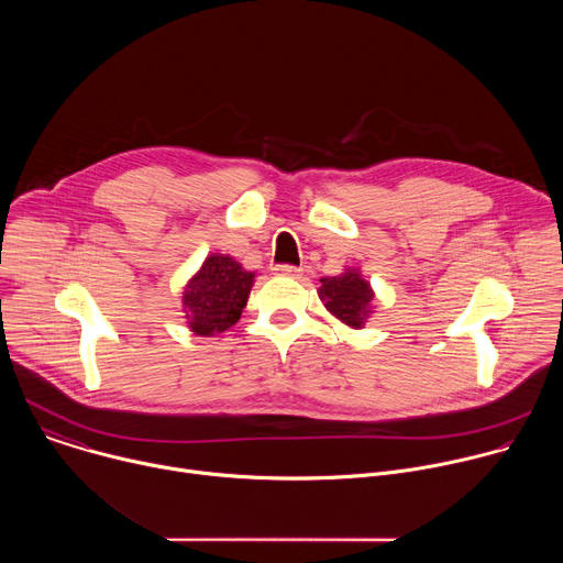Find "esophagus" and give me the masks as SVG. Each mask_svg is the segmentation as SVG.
<instances>
[{"mask_svg": "<svg viewBox=\"0 0 563 563\" xmlns=\"http://www.w3.org/2000/svg\"><path fill=\"white\" fill-rule=\"evenodd\" d=\"M272 272L276 276H287V278H300L302 276V269L294 267V265H276V267H272Z\"/></svg>", "mask_w": 563, "mask_h": 563, "instance_id": "esophagus-1", "label": "esophagus"}]
</instances>
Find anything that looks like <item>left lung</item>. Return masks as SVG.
I'll return each instance as SVG.
<instances>
[{"label": "left lung", "instance_id": "left-lung-1", "mask_svg": "<svg viewBox=\"0 0 563 563\" xmlns=\"http://www.w3.org/2000/svg\"><path fill=\"white\" fill-rule=\"evenodd\" d=\"M374 289L358 267H345L339 276L320 278L318 298L325 309L352 330H363L374 313Z\"/></svg>", "mask_w": 563, "mask_h": 563}]
</instances>
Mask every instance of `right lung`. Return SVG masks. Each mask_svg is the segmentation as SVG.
I'll use <instances>...</instances> for the list:
<instances>
[{
    "instance_id": "1",
    "label": "right lung",
    "mask_w": 563,
    "mask_h": 563,
    "mask_svg": "<svg viewBox=\"0 0 563 563\" xmlns=\"http://www.w3.org/2000/svg\"><path fill=\"white\" fill-rule=\"evenodd\" d=\"M254 276L227 254H209L183 291L187 328L198 336H216L233 328L247 305Z\"/></svg>"
}]
</instances>
